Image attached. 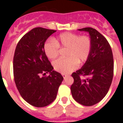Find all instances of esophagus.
<instances>
[{
	"label": "esophagus",
	"mask_w": 123,
	"mask_h": 123,
	"mask_svg": "<svg viewBox=\"0 0 123 123\" xmlns=\"http://www.w3.org/2000/svg\"><path fill=\"white\" fill-rule=\"evenodd\" d=\"M62 76H63V77L64 79H66V78H68V75L65 74H63Z\"/></svg>",
	"instance_id": "obj_1"
}]
</instances>
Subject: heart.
Listing matches in <instances>:
<instances>
[{"label":"heart","mask_w":123,"mask_h":123,"mask_svg":"<svg viewBox=\"0 0 123 123\" xmlns=\"http://www.w3.org/2000/svg\"><path fill=\"white\" fill-rule=\"evenodd\" d=\"M92 43L89 37L80 36L77 34L64 32L54 39L47 41L44 49L49 59L56 58L60 53V48H67V58H59L54 61L53 66L55 71L67 74L76 69L80 63L85 62L91 54Z\"/></svg>","instance_id":"1"}]
</instances>
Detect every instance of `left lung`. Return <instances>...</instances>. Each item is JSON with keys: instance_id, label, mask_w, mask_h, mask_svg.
Segmentation results:
<instances>
[{"instance_id": "1", "label": "left lung", "mask_w": 123, "mask_h": 123, "mask_svg": "<svg viewBox=\"0 0 123 123\" xmlns=\"http://www.w3.org/2000/svg\"><path fill=\"white\" fill-rule=\"evenodd\" d=\"M89 32L92 43L91 54L81 69L71 74L74 82L71 91L74 99L84 106H92L106 95L113 77V53L106 38L96 29H78ZM81 75L88 77L81 79Z\"/></svg>"}]
</instances>
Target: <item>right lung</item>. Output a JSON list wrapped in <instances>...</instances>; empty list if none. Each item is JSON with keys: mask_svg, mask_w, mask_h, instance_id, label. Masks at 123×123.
Here are the masks:
<instances>
[{"mask_svg": "<svg viewBox=\"0 0 123 123\" xmlns=\"http://www.w3.org/2000/svg\"><path fill=\"white\" fill-rule=\"evenodd\" d=\"M56 31L34 28L23 36L15 51V84L23 98L36 107L46 106L54 102L63 80L60 73L53 70L44 49L46 40ZM48 72V77L43 76Z\"/></svg>", "mask_w": 123, "mask_h": 123, "instance_id": "obj_1", "label": "right lung"}]
</instances>
